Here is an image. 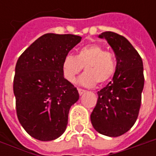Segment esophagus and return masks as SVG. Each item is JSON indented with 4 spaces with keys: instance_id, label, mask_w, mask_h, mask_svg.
<instances>
[{
    "instance_id": "34e87169",
    "label": "esophagus",
    "mask_w": 156,
    "mask_h": 156,
    "mask_svg": "<svg viewBox=\"0 0 156 156\" xmlns=\"http://www.w3.org/2000/svg\"><path fill=\"white\" fill-rule=\"evenodd\" d=\"M78 92H79V94H80V95H82L83 94L86 93V90L81 89V88H78Z\"/></svg>"
}]
</instances>
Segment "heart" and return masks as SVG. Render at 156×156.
Segmentation results:
<instances>
[{
    "instance_id": "1",
    "label": "heart",
    "mask_w": 156,
    "mask_h": 156,
    "mask_svg": "<svg viewBox=\"0 0 156 156\" xmlns=\"http://www.w3.org/2000/svg\"><path fill=\"white\" fill-rule=\"evenodd\" d=\"M84 68L85 73L80 76L78 83L84 87H94L96 82L105 83L115 75L116 62L114 55L104 51L98 44H89L79 49L76 55L68 54L62 62L64 78L69 82L75 81L76 75Z\"/></svg>"
}]
</instances>
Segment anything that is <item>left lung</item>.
Instances as JSON below:
<instances>
[{
	"label": "left lung",
	"mask_w": 156,
	"mask_h": 156,
	"mask_svg": "<svg viewBox=\"0 0 156 156\" xmlns=\"http://www.w3.org/2000/svg\"><path fill=\"white\" fill-rule=\"evenodd\" d=\"M98 37L109 44L117 62L112 81L97 93V103L90 120L98 133L117 137L128 132L138 117L144 87L143 63L124 36L108 31Z\"/></svg>",
	"instance_id": "obj_1"
}]
</instances>
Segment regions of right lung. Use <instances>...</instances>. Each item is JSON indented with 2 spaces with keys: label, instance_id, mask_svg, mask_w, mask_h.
I'll return each mask as SVG.
<instances>
[{
  "label": "right lung",
  "instance_id": "obj_1",
  "mask_svg": "<svg viewBox=\"0 0 156 156\" xmlns=\"http://www.w3.org/2000/svg\"><path fill=\"white\" fill-rule=\"evenodd\" d=\"M81 41L75 34H45L19 57L14 94L18 120L39 141L55 140L65 132L69 109L79 93L62 75V62Z\"/></svg>",
  "mask_w": 156,
  "mask_h": 156
}]
</instances>
